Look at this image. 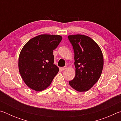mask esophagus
Masks as SVG:
<instances>
[{"mask_svg": "<svg viewBox=\"0 0 121 121\" xmlns=\"http://www.w3.org/2000/svg\"><path fill=\"white\" fill-rule=\"evenodd\" d=\"M67 69V67H61V70H65Z\"/></svg>", "mask_w": 121, "mask_h": 121, "instance_id": "34e87169", "label": "esophagus"}]
</instances>
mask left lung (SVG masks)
<instances>
[{
  "mask_svg": "<svg viewBox=\"0 0 121 121\" xmlns=\"http://www.w3.org/2000/svg\"><path fill=\"white\" fill-rule=\"evenodd\" d=\"M74 51L75 76L69 85L78 92L90 90L99 80L103 69L104 58L98 45L82 35L68 36Z\"/></svg>",
  "mask_w": 121,
  "mask_h": 121,
  "instance_id": "left-lung-1",
  "label": "left lung"
}]
</instances>
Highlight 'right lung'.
Instances as JSON below:
<instances>
[{
	"mask_svg": "<svg viewBox=\"0 0 121 121\" xmlns=\"http://www.w3.org/2000/svg\"><path fill=\"white\" fill-rule=\"evenodd\" d=\"M60 35H40L31 38L20 53L19 69L29 87L40 91L50 86L59 69L54 64L53 52L60 44Z\"/></svg>",
	"mask_w": 121,
	"mask_h": 121,
	"instance_id": "obj_1",
	"label": "right lung"
}]
</instances>
